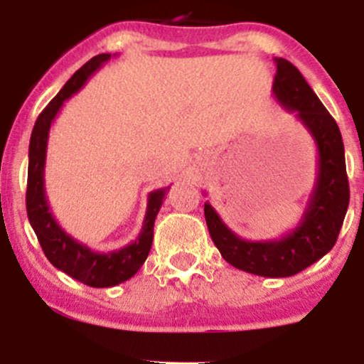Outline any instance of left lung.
I'll return each instance as SVG.
<instances>
[{"label":"left lung","mask_w":364,"mask_h":364,"mask_svg":"<svg viewBox=\"0 0 364 364\" xmlns=\"http://www.w3.org/2000/svg\"><path fill=\"white\" fill-rule=\"evenodd\" d=\"M273 95L294 112L317 146V179L299 223L278 240L248 241L225 225L209 200L204 216L209 236L230 266L267 278H285L306 269L336 243L348 208V179L340 128L291 61L277 58Z\"/></svg>","instance_id":"1"}]
</instances>
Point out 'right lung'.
Instances as JSON below:
<instances>
[{
  "instance_id": "add662e5",
  "label": "right lung",
  "mask_w": 364,
  "mask_h": 364,
  "mask_svg": "<svg viewBox=\"0 0 364 364\" xmlns=\"http://www.w3.org/2000/svg\"><path fill=\"white\" fill-rule=\"evenodd\" d=\"M109 60H111V54H98L93 60L87 61L84 67L73 73L63 90L40 112L38 119L33 127L31 139H29L28 192H26V209H28L29 223H31L40 241V247L49 262L67 273L68 277L97 289L123 284L141 269L151 250L155 218L164 204L165 193L171 188V186H165V188L153 190L149 193L144 222H142V229L137 240L119 250H91L87 245L73 240L70 234L65 232V229H61V225L50 213L49 200L46 197V179H43L50 124L54 123L65 102L72 95H75L87 82V79Z\"/></svg>"
}]
</instances>
